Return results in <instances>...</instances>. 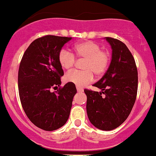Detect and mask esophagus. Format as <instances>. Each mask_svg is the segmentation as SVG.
<instances>
[{"label":"esophagus","instance_id":"obj_1","mask_svg":"<svg viewBox=\"0 0 156 156\" xmlns=\"http://www.w3.org/2000/svg\"><path fill=\"white\" fill-rule=\"evenodd\" d=\"M77 90H78V92H83V89L78 87V86H77Z\"/></svg>","mask_w":156,"mask_h":156}]
</instances>
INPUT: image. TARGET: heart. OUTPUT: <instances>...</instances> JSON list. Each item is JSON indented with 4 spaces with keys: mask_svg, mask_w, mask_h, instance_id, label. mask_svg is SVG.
<instances>
[{
    "mask_svg": "<svg viewBox=\"0 0 156 156\" xmlns=\"http://www.w3.org/2000/svg\"><path fill=\"white\" fill-rule=\"evenodd\" d=\"M75 57L84 59L83 71H70L65 75L64 80L78 87L86 86L94 80V74L101 76L105 74L110 62V55L107 51L101 50L99 44L94 41H84L77 44L73 48ZM58 62L64 70H70L75 64L74 55L66 49L58 53Z\"/></svg>",
    "mask_w": 156,
    "mask_h": 156,
    "instance_id": "1",
    "label": "heart"
}]
</instances>
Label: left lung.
I'll list each match as a JSON object with an SVG mask.
<instances>
[{"instance_id":"left-lung-1","label":"left lung","mask_w":156,"mask_h":156,"mask_svg":"<svg viewBox=\"0 0 156 156\" xmlns=\"http://www.w3.org/2000/svg\"><path fill=\"white\" fill-rule=\"evenodd\" d=\"M112 59L102 78L94 85L101 92L85 90L88 118L98 129H116L130 114L136 101L138 72L133 55L124 43L111 37Z\"/></svg>"}]
</instances>
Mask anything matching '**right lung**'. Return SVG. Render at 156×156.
<instances>
[{
	"label": "right lung",
	"mask_w": 156,
	"mask_h": 156,
	"mask_svg": "<svg viewBox=\"0 0 156 156\" xmlns=\"http://www.w3.org/2000/svg\"><path fill=\"white\" fill-rule=\"evenodd\" d=\"M71 37L48 36L34 40L23 54L18 71V89L22 107L36 127L54 131L63 126L70 116L75 85L66 83L56 92L64 74L58 53Z\"/></svg>",
	"instance_id": "add662e5"
}]
</instances>
